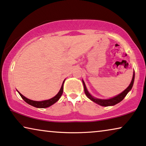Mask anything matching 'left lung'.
<instances>
[{"label": "left lung", "instance_id": "1", "mask_svg": "<svg viewBox=\"0 0 146 146\" xmlns=\"http://www.w3.org/2000/svg\"><path fill=\"white\" fill-rule=\"evenodd\" d=\"M134 76H135V74L134 73V74H133V77H132V81H131L130 85L128 86V88H127L126 89H125L122 93H120V94H118V95L116 96L115 97L110 98V99L103 100V99H98V98H94L93 96H92L91 94H90L89 92H88L87 88H86L85 84V83H84V81H83V83L84 85V91H85V93L86 95H87V97L89 98V99L93 100V102H96V104H99V105L102 106H113V105H115V104H118V102H120V101H122V100L124 98L125 96H126V94H128V92L130 91L131 89H132L133 84H134Z\"/></svg>", "mask_w": 146, "mask_h": 146}]
</instances>
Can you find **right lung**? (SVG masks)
I'll use <instances>...</instances> for the list:
<instances>
[{
	"label": "right lung",
	"instance_id": "obj_1",
	"mask_svg": "<svg viewBox=\"0 0 146 146\" xmlns=\"http://www.w3.org/2000/svg\"><path fill=\"white\" fill-rule=\"evenodd\" d=\"M65 81V80H64ZM64 81H63V83H64ZM63 83L62 84V86H61V89L60 91H59V93H57L56 95H55L54 97H53L52 98H51V99H49V100H43V101H34V100H30L28 99V98H26L25 96L22 95L21 93H20V95L21 97L23 98V100L25 101L26 102H27L28 104H30V105H32L33 106H34V107H36V108H47V107H49V106H52V104H53L54 103H55L57 100L59 99V98L61 97V96L63 94Z\"/></svg>",
	"mask_w": 146,
	"mask_h": 146
}]
</instances>
